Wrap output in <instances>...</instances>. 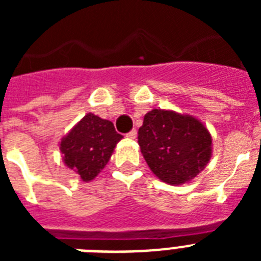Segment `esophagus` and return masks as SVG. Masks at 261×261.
<instances>
[{
  "label": "esophagus",
  "instance_id": "1",
  "mask_svg": "<svg viewBox=\"0 0 261 261\" xmlns=\"http://www.w3.org/2000/svg\"><path fill=\"white\" fill-rule=\"evenodd\" d=\"M126 137L130 138V140H135V138L137 137V130H136V129H132L130 132L126 133Z\"/></svg>",
  "mask_w": 261,
  "mask_h": 261
}]
</instances>
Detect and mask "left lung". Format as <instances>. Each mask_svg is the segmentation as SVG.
Instances as JSON below:
<instances>
[{
  "instance_id": "left-lung-1",
  "label": "left lung",
  "mask_w": 261,
  "mask_h": 261,
  "mask_svg": "<svg viewBox=\"0 0 261 261\" xmlns=\"http://www.w3.org/2000/svg\"><path fill=\"white\" fill-rule=\"evenodd\" d=\"M138 145L153 174L171 186L195 179L212 156V136L199 119L161 108L145 115Z\"/></svg>"
}]
</instances>
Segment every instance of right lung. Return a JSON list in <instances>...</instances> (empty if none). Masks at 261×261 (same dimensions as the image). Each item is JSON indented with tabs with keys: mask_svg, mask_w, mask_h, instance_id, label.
<instances>
[{
	"mask_svg": "<svg viewBox=\"0 0 261 261\" xmlns=\"http://www.w3.org/2000/svg\"><path fill=\"white\" fill-rule=\"evenodd\" d=\"M121 138L110 120L89 112L61 138L62 161L82 181H91L106 167Z\"/></svg>",
	"mask_w": 261,
	"mask_h": 261,
	"instance_id": "1",
	"label": "right lung"
}]
</instances>
